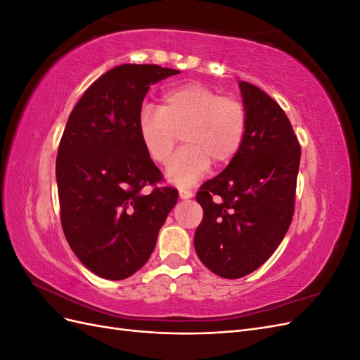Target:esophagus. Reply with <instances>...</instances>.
I'll return each mask as SVG.
<instances>
[{"label":"esophagus","instance_id":"obj_1","mask_svg":"<svg viewBox=\"0 0 360 360\" xmlns=\"http://www.w3.org/2000/svg\"><path fill=\"white\" fill-rule=\"evenodd\" d=\"M179 195H180L181 200H189V198L193 197L192 191H189V189H180V191H179Z\"/></svg>","mask_w":360,"mask_h":360}]
</instances>
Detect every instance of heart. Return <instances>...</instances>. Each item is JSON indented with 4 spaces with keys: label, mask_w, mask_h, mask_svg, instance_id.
Returning <instances> with one entry per match:
<instances>
[{
    "label": "heart",
    "mask_w": 360,
    "mask_h": 360,
    "mask_svg": "<svg viewBox=\"0 0 360 360\" xmlns=\"http://www.w3.org/2000/svg\"><path fill=\"white\" fill-rule=\"evenodd\" d=\"M246 123L242 102L191 82L168 90L160 106L144 103L138 114V135L151 160L167 163L181 132L186 146L171 159L167 179L177 186H191L209 171L212 159L225 163L236 156Z\"/></svg>",
    "instance_id": "1"
}]
</instances>
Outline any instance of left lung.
<instances>
[{
    "instance_id": "8db88e82",
    "label": "left lung",
    "mask_w": 360,
    "mask_h": 360,
    "mask_svg": "<svg viewBox=\"0 0 360 360\" xmlns=\"http://www.w3.org/2000/svg\"><path fill=\"white\" fill-rule=\"evenodd\" d=\"M246 110L243 143L197 193L204 216L193 237L201 263L226 279L252 274L285 237L294 213L300 146L282 108L238 81Z\"/></svg>"
}]
</instances>
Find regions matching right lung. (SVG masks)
I'll return each mask as SVG.
<instances>
[{
	"instance_id": "add662e5",
	"label": "right lung",
	"mask_w": 360,
	"mask_h": 360,
	"mask_svg": "<svg viewBox=\"0 0 360 360\" xmlns=\"http://www.w3.org/2000/svg\"><path fill=\"white\" fill-rule=\"evenodd\" d=\"M180 73L158 64H122L93 82L69 115L56 177L64 236L94 275L120 281L143 267L179 192L155 188L162 172L138 135L153 84Z\"/></svg>"
}]
</instances>
